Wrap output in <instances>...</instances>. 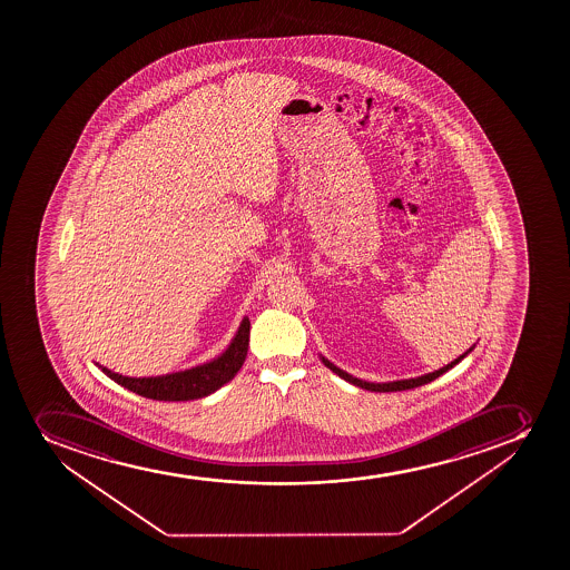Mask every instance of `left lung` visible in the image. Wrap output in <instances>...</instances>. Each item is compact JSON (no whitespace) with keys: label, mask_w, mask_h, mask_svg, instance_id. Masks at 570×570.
<instances>
[{"label":"left lung","mask_w":570,"mask_h":570,"mask_svg":"<svg viewBox=\"0 0 570 570\" xmlns=\"http://www.w3.org/2000/svg\"><path fill=\"white\" fill-rule=\"evenodd\" d=\"M473 347H475V344H473L470 350L464 351L461 356H456L455 361L450 362V364H445V366L440 367V370L425 373V375H420V377L401 379V381H390V383H370V381H362V379L353 377L351 373L340 370L338 366H334L333 362L325 358V356L320 355V358H322L323 364H325L331 372L336 373L338 377L344 379L347 383L355 384L358 389L370 390V392H400V390L416 389V386H422V384L431 383L434 379L440 377L442 373H445L448 370H451V367L456 366V364H459V362H461L470 351H473Z\"/></svg>","instance_id":"1"}]
</instances>
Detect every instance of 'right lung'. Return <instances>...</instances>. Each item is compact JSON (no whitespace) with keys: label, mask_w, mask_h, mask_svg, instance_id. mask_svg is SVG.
<instances>
[{"label":"right lung","mask_w":570,"mask_h":570,"mask_svg":"<svg viewBox=\"0 0 570 570\" xmlns=\"http://www.w3.org/2000/svg\"><path fill=\"white\" fill-rule=\"evenodd\" d=\"M248 334H250V322L245 316L237 327L234 338L220 355L215 356L212 361L198 364V366L181 370V372L167 373V375H158V377H128L122 373H115L109 367L100 366L109 379H114L115 383L125 386L130 392L156 401H191L198 397L214 394L215 390L230 383L236 377L239 367L245 362L248 350Z\"/></svg>","instance_id":"obj_1"}]
</instances>
